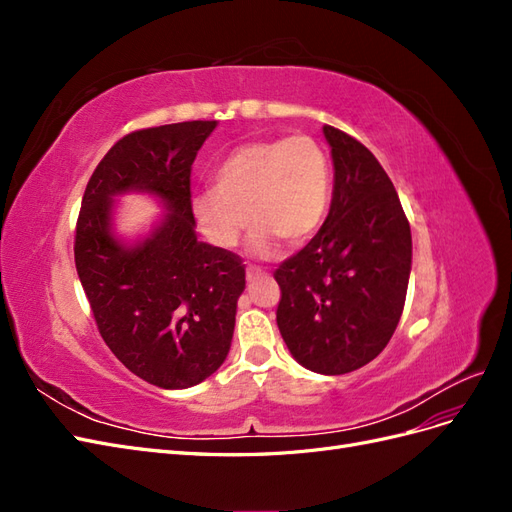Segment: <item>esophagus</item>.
<instances>
[{
    "mask_svg": "<svg viewBox=\"0 0 512 512\" xmlns=\"http://www.w3.org/2000/svg\"><path fill=\"white\" fill-rule=\"evenodd\" d=\"M245 275H247V282H254V280H260V277H265L267 273L258 267H247Z\"/></svg>",
    "mask_w": 512,
    "mask_h": 512,
    "instance_id": "1",
    "label": "esophagus"
}]
</instances>
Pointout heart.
Wrapping results in <instances>:
<instances>
[{"label":"heart","mask_w":512,"mask_h":512,"mask_svg":"<svg viewBox=\"0 0 512 512\" xmlns=\"http://www.w3.org/2000/svg\"><path fill=\"white\" fill-rule=\"evenodd\" d=\"M333 194L327 151L312 136H282L232 149L213 168V188L194 194L198 228L230 250L252 220L250 252L267 256L277 241L301 245L320 230ZM251 218H246V213Z\"/></svg>","instance_id":"b5f03b06"}]
</instances>
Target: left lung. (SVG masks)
Wrapping results in <instances>:
<instances>
[{"label":"left lung","mask_w":512,"mask_h":512,"mask_svg":"<svg viewBox=\"0 0 512 512\" xmlns=\"http://www.w3.org/2000/svg\"><path fill=\"white\" fill-rule=\"evenodd\" d=\"M333 158L327 220L275 271L277 327L294 361L339 376L374 361L404 312L412 235L393 181L365 145L322 128Z\"/></svg>","instance_id":"obj_1"}]
</instances>
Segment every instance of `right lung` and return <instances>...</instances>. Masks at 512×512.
<instances>
[{
  "label": "right lung",
  "instance_id": "obj_1",
  "mask_svg": "<svg viewBox=\"0 0 512 512\" xmlns=\"http://www.w3.org/2000/svg\"><path fill=\"white\" fill-rule=\"evenodd\" d=\"M218 121L136 130L91 175L76 222V273L100 335L132 374L160 389H190L220 369L245 290L239 256L198 241L190 175ZM159 198L166 216L126 244L114 232V198Z\"/></svg>",
  "mask_w": 512,
  "mask_h": 512
}]
</instances>
